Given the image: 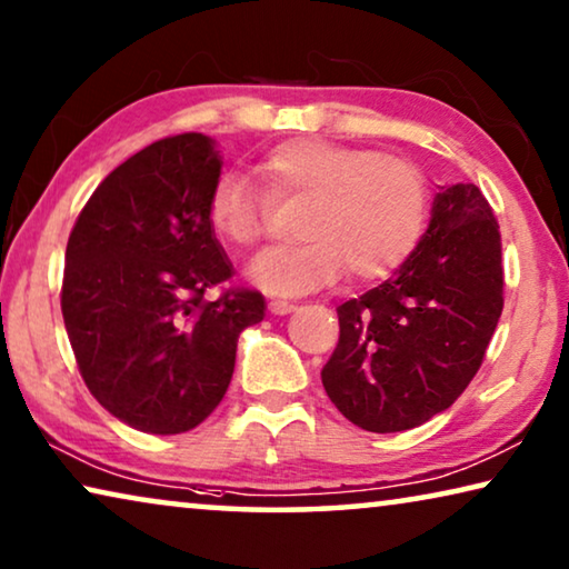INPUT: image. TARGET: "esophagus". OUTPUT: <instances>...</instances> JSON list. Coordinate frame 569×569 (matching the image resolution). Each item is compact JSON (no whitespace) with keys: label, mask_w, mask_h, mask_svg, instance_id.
<instances>
[{"label":"esophagus","mask_w":569,"mask_h":569,"mask_svg":"<svg viewBox=\"0 0 569 569\" xmlns=\"http://www.w3.org/2000/svg\"><path fill=\"white\" fill-rule=\"evenodd\" d=\"M293 309H296L293 303H288V301H270L268 303V311L276 313V317H286V313H291Z\"/></svg>","instance_id":"esophagus-1"}]
</instances>
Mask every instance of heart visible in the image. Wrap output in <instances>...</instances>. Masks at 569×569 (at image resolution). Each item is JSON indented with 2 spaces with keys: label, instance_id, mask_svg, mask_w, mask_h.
Instances as JSON below:
<instances>
[{
  "label": "heart",
  "instance_id": "b5f03b06",
  "mask_svg": "<svg viewBox=\"0 0 569 569\" xmlns=\"http://www.w3.org/2000/svg\"><path fill=\"white\" fill-rule=\"evenodd\" d=\"M268 197L303 199L299 248L262 256L252 278L276 296L335 283L342 270L376 281L417 248L427 219V186L401 158L317 138L286 140L258 163ZM209 222L234 248L250 250L266 232V199L240 176H222L209 197Z\"/></svg>",
  "mask_w": 569,
  "mask_h": 569
}]
</instances>
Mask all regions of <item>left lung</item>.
Masks as SVG:
<instances>
[{"label": "left lung", "instance_id": "obj_1", "mask_svg": "<svg viewBox=\"0 0 569 569\" xmlns=\"http://www.w3.org/2000/svg\"><path fill=\"white\" fill-rule=\"evenodd\" d=\"M503 311L501 234L475 183L439 186L427 232L386 283L337 307L321 383L355 427L391 435L457 401Z\"/></svg>", "mask_w": 569, "mask_h": 569}]
</instances>
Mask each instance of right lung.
<instances>
[{"label":"right lung","instance_id":"1","mask_svg":"<svg viewBox=\"0 0 569 569\" xmlns=\"http://www.w3.org/2000/svg\"><path fill=\"white\" fill-rule=\"evenodd\" d=\"M222 173L201 132L134 152L91 193L66 248L61 309L83 383L127 427L181 435L217 409L258 291L203 299L232 276L209 222Z\"/></svg>","mask_w":569,"mask_h":569}]
</instances>
